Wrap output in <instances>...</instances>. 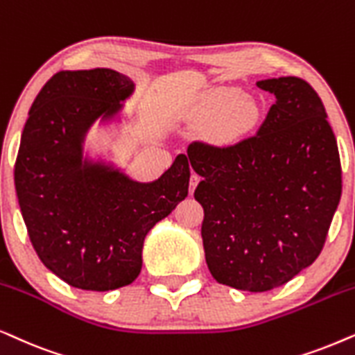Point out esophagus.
<instances>
[{"label":"esophagus","mask_w":355,"mask_h":355,"mask_svg":"<svg viewBox=\"0 0 355 355\" xmlns=\"http://www.w3.org/2000/svg\"><path fill=\"white\" fill-rule=\"evenodd\" d=\"M198 183H200V175L191 173V177H190V195H193V191H195Z\"/></svg>","instance_id":"1"}]
</instances>
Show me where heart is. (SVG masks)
<instances>
[{
    "mask_svg": "<svg viewBox=\"0 0 355 355\" xmlns=\"http://www.w3.org/2000/svg\"><path fill=\"white\" fill-rule=\"evenodd\" d=\"M209 115L216 120L214 133L220 141H237L254 128L259 108L253 101L245 98L237 87H219L211 94Z\"/></svg>",
    "mask_w": 355,
    "mask_h": 355,
    "instance_id": "1",
    "label": "heart"
}]
</instances>
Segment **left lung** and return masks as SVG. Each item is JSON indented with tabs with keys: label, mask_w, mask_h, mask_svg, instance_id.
I'll list each match as a JSON object with an SVG mask.
<instances>
[{
	"label": "left lung",
	"mask_w": 355,
	"mask_h": 355,
	"mask_svg": "<svg viewBox=\"0 0 355 355\" xmlns=\"http://www.w3.org/2000/svg\"><path fill=\"white\" fill-rule=\"evenodd\" d=\"M274 94L257 135L237 144L188 146L202 180L195 200L206 263L220 284L264 292L310 266L341 200V159L323 102L304 79L258 81Z\"/></svg>",
	"instance_id": "8db88e82"
}]
</instances>
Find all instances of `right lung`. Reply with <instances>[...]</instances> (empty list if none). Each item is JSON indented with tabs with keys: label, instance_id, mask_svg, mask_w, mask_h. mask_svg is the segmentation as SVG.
<instances>
[{
	"label": "right lung",
	"instance_id": "1",
	"mask_svg": "<svg viewBox=\"0 0 355 355\" xmlns=\"http://www.w3.org/2000/svg\"><path fill=\"white\" fill-rule=\"evenodd\" d=\"M118 71H60L32 103L14 165V185L32 247L66 284L105 292L128 286L143 266L153 227L188 195L185 154L159 180L83 162V139L133 92Z\"/></svg>",
	"mask_w": 355,
	"mask_h": 355
}]
</instances>
